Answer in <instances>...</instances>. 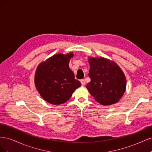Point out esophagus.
<instances>
[{
  "label": "esophagus",
  "mask_w": 152,
  "mask_h": 152,
  "mask_svg": "<svg viewBox=\"0 0 152 152\" xmlns=\"http://www.w3.org/2000/svg\"><path fill=\"white\" fill-rule=\"evenodd\" d=\"M80 82H81V84L82 86H84L86 84V82L84 80V79H82L80 80Z\"/></svg>",
  "instance_id": "1"
}]
</instances>
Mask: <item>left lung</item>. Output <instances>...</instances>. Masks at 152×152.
Masks as SVG:
<instances>
[{"mask_svg":"<svg viewBox=\"0 0 152 152\" xmlns=\"http://www.w3.org/2000/svg\"><path fill=\"white\" fill-rule=\"evenodd\" d=\"M91 82L86 86L89 93L100 104H114L123 96L126 79L117 64L103 58L89 59Z\"/></svg>","mask_w":152,"mask_h":152,"instance_id":"left-lung-1","label":"left lung"}]
</instances>
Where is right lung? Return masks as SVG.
<instances>
[{
  "label": "right lung",
  "instance_id": "add662e5",
  "mask_svg": "<svg viewBox=\"0 0 152 152\" xmlns=\"http://www.w3.org/2000/svg\"><path fill=\"white\" fill-rule=\"evenodd\" d=\"M73 54H58L40 64L35 73V84L42 98L53 104H60L70 98L81 86L69 68Z\"/></svg>",
  "mask_w": 152,
  "mask_h": 152
}]
</instances>
